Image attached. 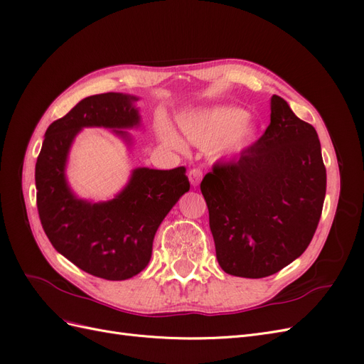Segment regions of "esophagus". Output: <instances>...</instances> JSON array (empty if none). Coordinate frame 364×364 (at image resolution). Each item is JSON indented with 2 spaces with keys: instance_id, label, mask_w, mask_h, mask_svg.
I'll use <instances>...</instances> for the list:
<instances>
[{
  "instance_id": "34e87169",
  "label": "esophagus",
  "mask_w": 364,
  "mask_h": 364,
  "mask_svg": "<svg viewBox=\"0 0 364 364\" xmlns=\"http://www.w3.org/2000/svg\"><path fill=\"white\" fill-rule=\"evenodd\" d=\"M188 178H190V182L193 186H197L200 183L202 178H203V171L200 168H191L190 173H188Z\"/></svg>"
}]
</instances>
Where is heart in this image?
I'll use <instances>...</instances> for the list:
<instances>
[{
  "instance_id": "1",
  "label": "heart",
  "mask_w": 364,
  "mask_h": 364,
  "mask_svg": "<svg viewBox=\"0 0 364 364\" xmlns=\"http://www.w3.org/2000/svg\"><path fill=\"white\" fill-rule=\"evenodd\" d=\"M182 134L193 144L211 147L217 144L222 155H234L246 149L257 134L246 111L235 106H213L179 117ZM158 134L167 147L182 150L181 138L167 124H159Z\"/></svg>"
}]
</instances>
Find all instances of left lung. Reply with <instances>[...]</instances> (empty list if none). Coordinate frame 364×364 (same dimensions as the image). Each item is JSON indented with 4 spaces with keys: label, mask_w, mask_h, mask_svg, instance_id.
I'll return each mask as SVG.
<instances>
[{
    "label": "left lung",
    "mask_w": 364,
    "mask_h": 364,
    "mask_svg": "<svg viewBox=\"0 0 364 364\" xmlns=\"http://www.w3.org/2000/svg\"><path fill=\"white\" fill-rule=\"evenodd\" d=\"M270 124L241 151L215 164L200 190L217 261L226 273L266 278L301 257L321 220L326 170L316 129L273 95Z\"/></svg>",
    "instance_id": "1"
}]
</instances>
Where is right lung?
<instances>
[{
	"label": "right lung",
	"mask_w": 364,
	"mask_h": 364,
	"mask_svg": "<svg viewBox=\"0 0 364 364\" xmlns=\"http://www.w3.org/2000/svg\"><path fill=\"white\" fill-rule=\"evenodd\" d=\"M138 98L106 92L83 98L48 126L36 161V203L43 230L56 249L83 272L123 281L144 270L153 238L179 197L190 190L186 168H135L115 199H77L65 178L68 151L83 127H107L126 141L123 129L139 126Z\"/></svg>",
	"instance_id": "right-lung-1"
}]
</instances>
